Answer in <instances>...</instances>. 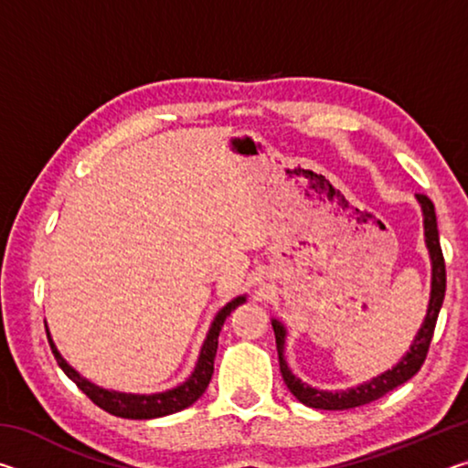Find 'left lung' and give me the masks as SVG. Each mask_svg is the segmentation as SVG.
<instances>
[{"mask_svg":"<svg viewBox=\"0 0 468 468\" xmlns=\"http://www.w3.org/2000/svg\"><path fill=\"white\" fill-rule=\"evenodd\" d=\"M417 202L421 206L423 212V231H425V245L430 251L431 260V291H430V303H427V312L421 328L410 343L409 351L402 355L400 361L392 366L390 369L382 371L376 378L367 379V382L357 384L346 390H320L310 384L301 382V379L292 374L287 359H284V343H287V328L281 320L272 318V328L276 336V351H279V363L281 374L284 384L295 396L299 402L312 409H324V410H345L355 409L361 405H367L371 400H378L379 396L394 390L396 386L405 384L407 379L413 378L419 369H421L423 361L430 351V343L433 338L435 322H438V314L441 310L443 295H446V264H443L441 248H440V233H438V220H435V208L430 197L423 194H417Z\"/></svg>","mask_w":468,"mask_h":468,"instance_id":"8db88e82","label":"left lung"}]
</instances>
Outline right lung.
<instances>
[{
  "instance_id": "add662e5",
  "label": "right lung",
  "mask_w": 468,
  "mask_h": 468,
  "mask_svg": "<svg viewBox=\"0 0 468 468\" xmlns=\"http://www.w3.org/2000/svg\"><path fill=\"white\" fill-rule=\"evenodd\" d=\"M245 301H248V295H239L229 301L225 307H220L218 314L215 315V320L210 324L208 335L204 338V345L200 348V355H197L196 367L186 382L176 388H169V390L154 392V394L120 392V390H109V388L92 384L90 379H86L84 376L78 374V371L61 357V353L58 351V346H55L47 324L45 328H47V338H49L51 351L55 355V359H58V366L63 369V374H66L86 396H89L94 405L101 407L102 410H107L111 415L123 417V419H156V417L179 413V410L192 407L194 402L204 394V390L210 384L212 371H215V357L218 348L220 328H223L225 320L231 315L235 307H239L241 303H245Z\"/></svg>"
}]
</instances>
